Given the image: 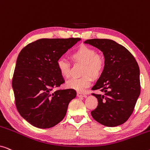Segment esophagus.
Instances as JSON below:
<instances>
[{
  "instance_id": "obj_1",
  "label": "esophagus",
  "mask_w": 150,
  "mask_h": 150,
  "mask_svg": "<svg viewBox=\"0 0 150 150\" xmlns=\"http://www.w3.org/2000/svg\"><path fill=\"white\" fill-rule=\"evenodd\" d=\"M77 96L79 98H86L87 97V95L85 93H81V92H78L77 93Z\"/></svg>"
}]
</instances>
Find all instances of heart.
Segmentation results:
<instances>
[{
    "label": "heart",
    "instance_id": "b5f03b06",
    "mask_svg": "<svg viewBox=\"0 0 150 150\" xmlns=\"http://www.w3.org/2000/svg\"><path fill=\"white\" fill-rule=\"evenodd\" d=\"M75 61L83 63L82 74L84 75L81 78H76L69 80L66 83L67 88L74 89L78 92H84L91 85L92 79L91 76L97 77L101 74L104 67V57L101 54L96 53L94 49L87 46H81L71 54ZM57 67L61 76L69 78L70 76L69 63L66 59L61 57L57 61Z\"/></svg>",
    "mask_w": 150,
    "mask_h": 150
}]
</instances>
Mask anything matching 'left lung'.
I'll return each instance as SVG.
<instances>
[{"label": "left lung", "instance_id": "left-lung-1", "mask_svg": "<svg viewBox=\"0 0 150 150\" xmlns=\"http://www.w3.org/2000/svg\"><path fill=\"white\" fill-rule=\"evenodd\" d=\"M103 52L104 67L92 90L98 104L91 112L96 121L114 127L128 120L141 92L140 72L136 59L124 46L111 40L91 39L85 42Z\"/></svg>", "mask_w": 150, "mask_h": 150}]
</instances>
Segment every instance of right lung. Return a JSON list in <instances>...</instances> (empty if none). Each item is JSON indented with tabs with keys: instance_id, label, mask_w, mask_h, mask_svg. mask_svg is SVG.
I'll use <instances>...</instances> for the list:
<instances>
[{
	"instance_id": "add662e5",
	"label": "right lung",
	"mask_w": 150,
	"mask_h": 150,
	"mask_svg": "<svg viewBox=\"0 0 150 150\" xmlns=\"http://www.w3.org/2000/svg\"><path fill=\"white\" fill-rule=\"evenodd\" d=\"M80 40L40 39L28 44L18 54L12 79L15 103L20 115L33 126H56L76 96L74 89H54L65 83L57 61Z\"/></svg>"
}]
</instances>
